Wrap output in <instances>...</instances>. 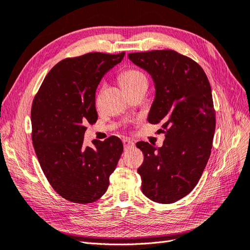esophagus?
Listing matches in <instances>:
<instances>
[{"label":"esophagus","instance_id":"1","mask_svg":"<svg viewBox=\"0 0 250 250\" xmlns=\"http://www.w3.org/2000/svg\"><path fill=\"white\" fill-rule=\"evenodd\" d=\"M123 144H124V147H125V149H127V148H130V147L134 146V142L130 141V140H128V139H124V140H123Z\"/></svg>","mask_w":250,"mask_h":250}]
</instances>
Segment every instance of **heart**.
I'll list each match as a JSON object with an SVG mask.
<instances>
[{
    "mask_svg": "<svg viewBox=\"0 0 250 250\" xmlns=\"http://www.w3.org/2000/svg\"><path fill=\"white\" fill-rule=\"evenodd\" d=\"M121 84L124 88H130L134 87L138 84H141V83H147L146 77L142 71L131 68L125 70L123 74L120 77Z\"/></svg>",
    "mask_w": 250,
    "mask_h": 250,
    "instance_id": "1",
    "label": "heart"
}]
</instances>
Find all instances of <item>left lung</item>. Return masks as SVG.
Returning <instances> with one entry per match:
<instances>
[{
    "instance_id": "8db88e82",
    "label": "left lung",
    "mask_w": 250,
    "mask_h": 250,
    "mask_svg": "<svg viewBox=\"0 0 250 250\" xmlns=\"http://www.w3.org/2000/svg\"><path fill=\"white\" fill-rule=\"evenodd\" d=\"M128 59L152 77L155 98L147 121L162 124V147L137 143L144 160L138 173L142 192L168 204L187 196L203 173L212 149L216 119L212 90L195 61L173 50L129 53Z\"/></svg>"
}]
</instances>
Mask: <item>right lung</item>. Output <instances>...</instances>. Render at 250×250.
I'll list each match as a JSON object with an SVG mask.
<instances>
[{"mask_svg":"<svg viewBox=\"0 0 250 250\" xmlns=\"http://www.w3.org/2000/svg\"><path fill=\"white\" fill-rule=\"evenodd\" d=\"M125 52H92L61 61L49 71L31 111L33 146L50 185L64 199L92 203L107 191L123 153L118 137L83 146L86 124L97 121L96 88Z\"/></svg>","mask_w":250,"mask_h":250,"instance_id":"right-lung-1","label":"right lung"}]
</instances>
